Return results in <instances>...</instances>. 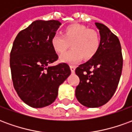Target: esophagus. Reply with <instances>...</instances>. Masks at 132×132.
Listing matches in <instances>:
<instances>
[{
    "instance_id": "1",
    "label": "esophagus",
    "mask_w": 132,
    "mask_h": 132,
    "mask_svg": "<svg viewBox=\"0 0 132 132\" xmlns=\"http://www.w3.org/2000/svg\"><path fill=\"white\" fill-rule=\"evenodd\" d=\"M70 69H71V73H74L75 69H76V67L74 66H70Z\"/></svg>"
}]
</instances>
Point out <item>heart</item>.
<instances>
[{
    "mask_svg": "<svg viewBox=\"0 0 132 132\" xmlns=\"http://www.w3.org/2000/svg\"><path fill=\"white\" fill-rule=\"evenodd\" d=\"M71 44V50L60 56L61 62L74 64L84 60H90L98 52L100 39L98 33L85 25L72 24L65 27L62 36L55 35L51 39L52 48L57 54H62Z\"/></svg>",
    "mask_w": 132,
    "mask_h": 132,
    "instance_id": "b5f03b06",
    "label": "heart"
}]
</instances>
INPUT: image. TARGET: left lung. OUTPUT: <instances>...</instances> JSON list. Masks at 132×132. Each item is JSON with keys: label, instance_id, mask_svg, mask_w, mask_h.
<instances>
[{"label": "left lung", "instance_id": "left-lung-1", "mask_svg": "<svg viewBox=\"0 0 132 132\" xmlns=\"http://www.w3.org/2000/svg\"><path fill=\"white\" fill-rule=\"evenodd\" d=\"M99 30L100 45L94 57L76 69L80 83L76 97L87 108H98L113 96L122 74L123 59L118 37L105 24L95 23Z\"/></svg>", "mask_w": 132, "mask_h": 132}]
</instances>
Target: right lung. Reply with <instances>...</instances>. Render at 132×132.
Instances as JSON below:
<instances>
[{"label": "right lung", "instance_id": "obj_1", "mask_svg": "<svg viewBox=\"0 0 132 132\" xmlns=\"http://www.w3.org/2000/svg\"><path fill=\"white\" fill-rule=\"evenodd\" d=\"M61 25L58 20H35L13 42L10 56L13 86L32 108H44L54 102L59 87L71 74L67 63L51 66L58 59L51 39Z\"/></svg>", "mask_w": 132, "mask_h": 132}]
</instances>
